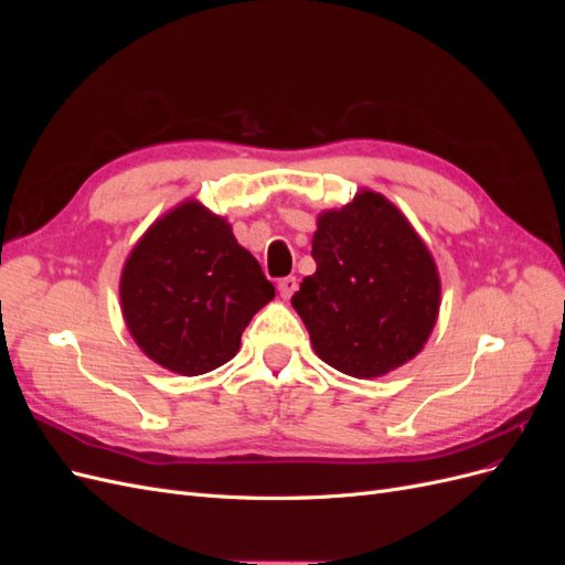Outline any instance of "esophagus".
<instances>
[{
  "label": "esophagus",
  "instance_id": "esophagus-1",
  "mask_svg": "<svg viewBox=\"0 0 565 565\" xmlns=\"http://www.w3.org/2000/svg\"><path fill=\"white\" fill-rule=\"evenodd\" d=\"M295 289H297V278H295V276H287V278H282V280L278 282V292H280L282 299L292 297Z\"/></svg>",
  "mask_w": 565,
  "mask_h": 565
}]
</instances>
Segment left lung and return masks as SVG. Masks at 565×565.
<instances>
[{
	"label": "left lung",
	"mask_w": 565,
	"mask_h": 565,
	"mask_svg": "<svg viewBox=\"0 0 565 565\" xmlns=\"http://www.w3.org/2000/svg\"><path fill=\"white\" fill-rule=\"evenodd\" d=\"M316 226L318 268L292 297L316 355L355 380L413 361L440 311L438 266L419 233L370 188L320 212Z\"/></svg>",
	"instance_id": "obj_1"
}]
</instances>
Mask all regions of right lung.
Returning <instances> with one entry per match:
<instances>
[{
  "instance_id": "1",
  "label": "right lung",
  "mask_w": 565,
  "mask_h": 565,
  "mask_svg": "<svg viewBox=\"0 0 565 565\" xmlns=\"http://www.w3.org/2000/svg\"><path fill=\"white\" fill-rule=\"evenodd\" d=\"M273 297L276 287L235 241L228 218L200 200L152 221L119 276V306L136 347L183 377L228 363Z\"/></svg>"
}]
</instances>
